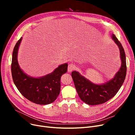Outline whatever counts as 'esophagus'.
Wrapping results in <instances>:
<instances>
[{
	"label": "esophagus",
	"mask_w": 135,
	"mask_h": 135,
	"mask_svg": "<svg viewBox=\"0 0 135 135\" xmlns=\"http://www.w3.org/2000/svg\"><path fill=\"white\" fill-rule=\"evenodd\" d=\"M75 67L73 65V64H69L68 67V71L69 72H71L72 70H73L75 69Z\"/></svg>",
	"instance_id": "1"
}]
</instances>
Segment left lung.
<instances>
[{"mask_svg":"<svg viewBox=\"0 0 135 135\" xmlns=\"http://www.w3.org/2000/svg\"><path fill=\"white\" fill-rule=\"evenodd\" d=\"M112 38L119 49L122 61L121 67L112 79L104 84H96L81 75L78 72L73 71L72 73L78 94L84 102L89 105L100 104L109 100L117 94L125 80L126 63L124 50L114 34H112Z\"/></svg>","mask_w":135,"mask_h":135,"instance_id":"8db88e82","label":"left lung"}]
</instances>
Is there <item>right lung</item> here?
I'll return each instance as SVG.
<instances>
[{
    "mask_svg": "<svg viewBox=\"0 0 135 135\" xmlns=\"http://www.w3.org/2000/svg\"><path fill=\"white\" fill-rule=\"evenodd\" d=\"M21 37L14 47L11 63V73L14 84L25 98L38 104L45 105L54 102L60 94L61 77L67 71V63L60 65L45 76L34 78L27 75L21 69L17 61Z\"/></svg>",
    "mask_w": 135,
    "mask_h": 135,
    "instance_id": "right-lung-1",
    "label": "right lung"
}]
</instances>
